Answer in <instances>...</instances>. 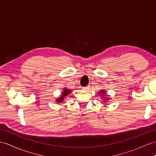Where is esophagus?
I'll return each instance as SVG.
<instances>
[{
    "instance_id": "esophagus-1",
    "label": "esophagus",
    "mask_w": 156,
    "mask_h": 156,
    "mask_svg": "<svg viewBox=\"0 0 156 156\" xmlns=\"http://www.w3.org/2000/svg\"><path fill=\"white\" fill-rule=\"evenodd\" d=\"M82 89H83V90H89L90 87H89V86H87V87H82Z\"/></svg>"
}]
</instances>
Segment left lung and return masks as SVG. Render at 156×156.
<instances>
[{"instance_id": "1", "label": "left lung", "mask_w": 156, "mask_h": 156, "mask_svg": "<svg viewBox=\"0 0 156 156\" xmlns=\"http://www.w3.org/2000/svg\"><path fill=\"white\" fill-rule=\"evenodd\" d=\"M99 93H100V95H102V98H103V101H107V100H109V99H110V98H106V97H105V95H106L107 94H106L105 90H101V91H99Z\"/></svg>"}]
</instances>
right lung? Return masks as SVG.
<instances>
[{"label":"right lung","mask_w":156,"mask_h":156,"mask_svg":"<svg viewBox=\"0 0 156 156\" xmlns=\"http://www.w3.org/2000/svg\"><path fill=\"white\" fill-rule=\"evenodd\" d=\"M71 90L69 89H67L66 87L63 89V91L61 93V96L59 97V98L56 99V101L58 102V103H62L64 100V99L65 98L66 96H67L68 95L70 94V93L71 92Z\"/></svg>","instance_id":"1"}]
</instances>
